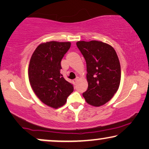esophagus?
I'll list each match as a JSON object with an SVG mask.
<instances>
[{
  "instance_id": "1",
  "label": "esophagus",
  "mask_w": 149,
  "mask_h": 149,
  "mask_svg": "<svg viewBox=\"0 0 149 149\" xmlns=\"http://www.w3.org/2000/svg\"><path fill=\"white\" fill-rule=\"evenodd\" d=\"M77 81H78V78L75 79H74V80H73V83H74V85H76L77 83Z\"/></svg>"
}]
</instances>
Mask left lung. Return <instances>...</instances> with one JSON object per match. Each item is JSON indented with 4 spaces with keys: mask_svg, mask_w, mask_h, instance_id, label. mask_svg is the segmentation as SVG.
<instances>
[{
    "mask_svg": "<svg viewBox=\"0 0 149 149\" xmlns=\"http://www.w3.org/2000/svg\"><path fill=\"white\" fill-rule=\"evenodd\" d=\"M77 45L87 64L88 88L83 95L89 104L100 107L119 89L121 66L117 54L113 47L102 41L82 40Z\"/></svg>",
    "mask_w": 149,
    "mask_h": 149,
    "instance_id": "left-lung-1",
    "label": "left lung"
}]
</instances>
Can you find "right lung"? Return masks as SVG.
<instances>
[{
	"label": "right lung",
	"mask_w": 149,
	"mask_h": 149,
	"mask_svg": "<svg viewBox=\"0 0 149 149\" xmlns=\"http://www.w3.org/2000/svg\"><path fill=\"white\" fill-rule=\"evenodd\" d=\"M70 45V42H43L36 48L30 60L28 78L32 90L42 103L54 109L64 105L74 90L60 73L61 61Z\"/></svg>",
	"instance_id": "add662e5"
}]
</instances>
